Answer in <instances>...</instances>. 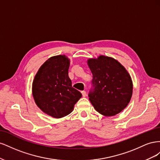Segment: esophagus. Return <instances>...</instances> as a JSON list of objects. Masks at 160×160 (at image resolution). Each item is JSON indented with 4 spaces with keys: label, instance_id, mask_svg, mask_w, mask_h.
<instances>
[{
    "label": "esophagus",
    "instance_id": "esophagus-1",
    "mask_svg": "<svg viewBox=\"0 0 160 160\" xmlns=\"http://www.w3.org/2000/svg\"><path fill=\"white\" fill-rule=\"evenodd\" d=\"M81 94H82V96H83V97H86V95H87L86 91H81Z\"/></svg>",
    "mask_w": 160,
    "mask_h": 160
}]
</instances>
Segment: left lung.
<instances>
[{"label":"left lung","instance_id":"left-lung-1","mask_svg":"<svg viewBox=\"0 0 160 160\" xmlns=\"http://www.w3.org/2000/svg\"><path fill=\"white\" fill-rule=\"evenodd\" d=\"M93 75L89 100L97 111L105 116L120 113L129 103L133 85L124 67L115 59L101 55L88 60Z\"/></svg>","mask_w":160,"mask_h":160}]
</instances>
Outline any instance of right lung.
<instances>
[{
    "mask_svg": "<svg viewBox=\"0 0 160 160\" xmlns=\"http://www.w3.org/2000/svg\"><path fill=\"white\" fill-rule=\"evenodd\" d=\"M69 60L65 55L51 57L43 64L32 83V95L43 112L55 118L69 114L81 93L72 87L68 75Z\"/></svg>",
    "mask_w": 160,
    "mask_h": 160,
    "instance_id": "right-lung-1",
    "label": "right lung"
}]
</instances>
